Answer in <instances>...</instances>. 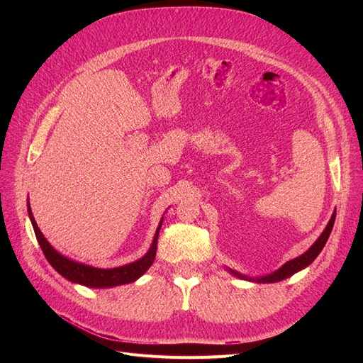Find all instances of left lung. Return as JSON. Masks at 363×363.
Instances as JSON below:
<instances>
[{"mask_svg":"<svg viewBox=\"0 0 363 363\" xmlns=\"http://www.w3.org/2000/svg\"><path fill=\"white\" fill-rule=\"evenodd\" d=\"M335 218H336V212H333V215H332V218H330V221H328V224H327L324 232L321 233V236L316 239V242H315L309 250H307V251L304 252V255H301V256H298V257H295V259L286 262L279 271L269 274V276L259 277V279H248V277L242 276V274H238V272H235V271H230V272H233L236 277L247 279V280L257 281V283H276V281H280V280H284V279L291 277L292 274L298 272L300 269H303V268H306V267H309L311 263L316 259V256L320 255L321 250L324 248V245H325V242H327L328 236H330V233H332V228H333V224H335Z\"/></svg>","mask_w":363,"mask_h":363,"instance_id":"8db88e82","label":"left lung"}]
</instances>
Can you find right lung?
<instances>
[{
	"mask_svg": "<svg viewBox=\"0 0 363 363\" xmlns=\"http://www.w3.org/2000/svg\"><path fill=\"white\" fill-rule=\"evenodd\" d=\"M28 216L31 219V225L35 228V235L38 238V242L45 255L47 260L50 262V265L56 269L60 276H63L65 279H68L69 281L83 284V286H89V288H112V286H119V284H125V283H131L138 280L142 274H144L155 262L156 257V250H157V238H159V232L163 219L160 221L157 232L155 235V239H152L151 248L148 250L147 255L133 262L128 263V265L119 267V268H112V269H100V268H94V267H87L83 265V263L74 262L68 257L62 256L60 252H57L54 250L48 240L45 239V236L42 235V232L39 230L35 216L31 213V208L28 204Z\"/></svg>",
	"mask_w": 363,
	"mask_h": 363,
	"instance_id": "obj_1",
	"label": "right lung"
}]
</instances>
